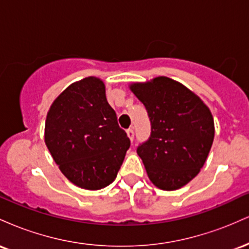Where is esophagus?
<instances>
[{"mask_svg": "<svg viewBox=\"0 0 249 249\" xmlns=\"http://www.w3.org/2000/svg\"><path fill=\"white\" fill-rule=\"evenodd\" d=\"M126 134H127L128 138H130V141L132 142L133 138H134V132H133L132 128H127V130H126Z\"/></svg>", "mask_w": 249, "mask_h": 249, "instance_id": "obj_1", "label": "esophagus"}]
</instances>
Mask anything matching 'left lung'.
<instances>
[{
	"mask_svg": "<svg viewBox=\"0 0 249 249\" xmlns=\"http://www.w3.org/2000/svg\"><path fill=\"white\" fill-rule=\"evenodd\" d=\"M128 88L151 121V137L137 148L148 179L162 191L179 190L206 161L215 131L212 112L193 91L168 77Z\"/></svg>",
	"mask_w": 249,
	"mask_h": 249,
	"instance_id": "1",
	"label": "left lung"
}]
</instances>
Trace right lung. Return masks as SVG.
Wrapping results in <instances>:
<instances>
[{
  "instance_id": "1",
  "label": "right lung",
  "mask_w": 249,
  "mask_h": 249,
  "mask_svg": "<svg viewBox=\"0 0 249 249\" xmlns=\"http://www.w3.org/2000/svg\"><path fill=\"white\" fill-rule=\"evenodd\" d=\"M44 142L65 178L96 191L116 179L130 147L98 77L72 83L48 111Z\"/></svg>"
}]
</instances>
